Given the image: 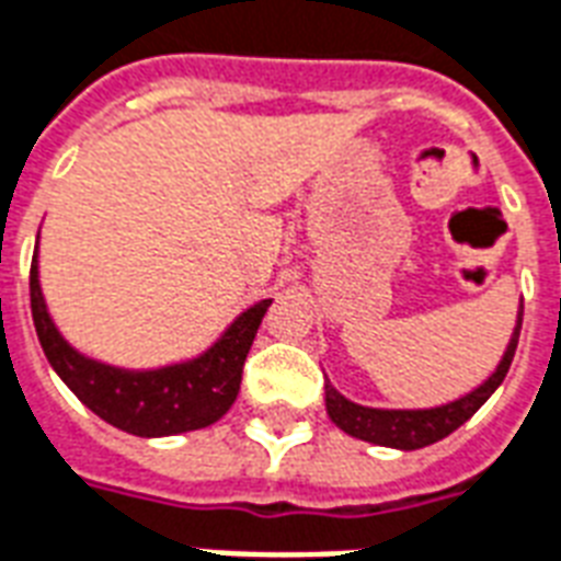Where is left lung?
I'll return each instance as SVG.
<instances>
[{
	"instance_id": "8db88e82",
	"label": "left lung",
	"mask_w": 561,
	"mask_h": 561,
	"mask_svg": "<svg viewBox=\"0 0 561 561\" xmlns=\"http://www.w3.org/2000/svg\"><path fill=\"white\" fill-rule=\"evenodd\" d=\"M520 325H524V305L517 310L515 334L508 340L503 360L496 366L488 381L470 390L467 396L449 402L440 408H420V411H385V408H366L357 402H348L343 393H336L334 385L325 381V408L331 423L336 428H343L345 435L357 437V440H369L376 446H390V449H423L428 444L444 440L446 435H453L458 425H465L470 416L485 405L496 387L503 385L505 373L512 366L515 357L517 336H520Z\"/></svg>"
}]
</instances>
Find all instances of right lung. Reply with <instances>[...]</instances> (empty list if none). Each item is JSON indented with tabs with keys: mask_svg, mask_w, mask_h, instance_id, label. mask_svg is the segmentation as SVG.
<instances>
[{
	"mask_svg": "<svg viewBox=\"0 0 561 561\" xmlns=\"http://www.w3.org/2000/svg\"><path fill=\"white\" fill-rule=\"evenodd\" d=\"M28 296H32L37 340L44 345L46 360L53 364L58 378L100 420L138 437L183 435L221 420L236 402L242 385V366L254 343L256 328L272 305V298H265L248 307L201 357L138 373V369H117L79 355L58 334L37 280V245L32 256V275H28Z\"/></svg>",
	"mask_w": 561,
	"mask_h": 561,
	"instance_id": "right-lung-1",
	"label": "right lung"
}]
</instances>
